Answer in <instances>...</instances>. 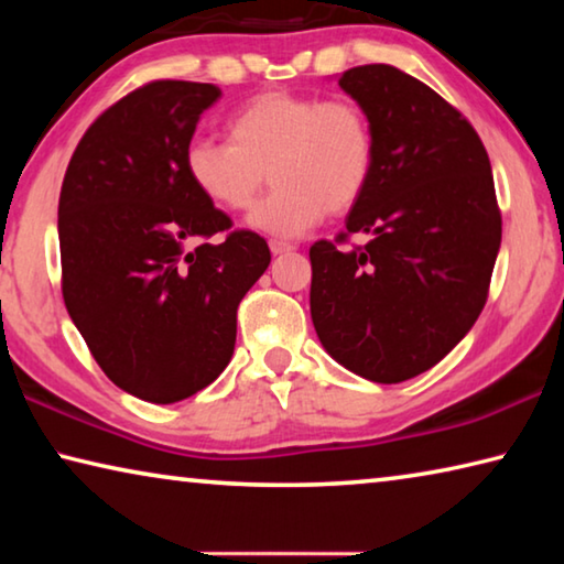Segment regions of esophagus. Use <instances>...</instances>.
Instances as JSON below:
<instances>
[{
  "instance_id": "34e87169",
  "label": "esophagus",
  "mask_w": 564,
  "mask_h": 564,
  "mask_svg": "<svg viewBox=\"0 0 564 564\" xmlns=\"http://www.w3.org/2000/svg\"><path fill=\"white\" fill-rule=\"evenodd\" d=\"M269 246H271V253H273V256H281V253H291V251H293V248H295L293 243H285V241H271Z\"/></svg>"
}]
</instances>
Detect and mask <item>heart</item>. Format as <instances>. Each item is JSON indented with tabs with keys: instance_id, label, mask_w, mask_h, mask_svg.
Listing matches in <instances>:
<instances>
[{
	"instance_id": "b5f03b06",
	"label": "heart",
	"mask_w": 564,
	"mask_h": 564,
	"mask_svg": "<svg viewBox=\"0 0 564 564\" xmlns=\"http://www.w3.org/2000/svg\"><path fill=\"white\" fill-rule=\"evenodd\" d=\"M228 141L194 139L184 169L194 188L224 212H248L265 174L269 198L251 214L263 234L293 238L356 206L373 178L376 133L350 99L263 91L226 121Z\"/></svg>"
}]
</instances>
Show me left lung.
<instances>
[{
  "label": "left lung",
  "mask_w": 564,
  "mask_h": 564,
  "mask_svg": "<svg viewBox=\"0 0 564 564\" xmlns=\"http://www.w3.org/2000/svg\"><path fill=\"white\" fill-rule=\"evenodd\" d=\"M338 87L376 133L373 178L346 234L311 246V318L343 368L403 383L441 362L488 301L502 218L488 151L460 111L390 64ZM350 232L366 247L343 249Z\"/></svg>",
  "instance_id": "left-lung-1"
}]
</instances>
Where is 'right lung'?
Returning <instances> with one entry per match:
<instances>
[{"label": "right lung", "mask_w": 564, "mask_h": 564, "mask_svg": "<svg viewBox=\"0 0 564 564\" xmlns=\"http://www.w3.org/2000/svg\"><path fill=\"white\" fill-rule=\"evenodd\" d=\"M218 97L198 82L133 89L84 133L59 194L66 311L111 383L159 405L224 373L238 303L271 263L269 243L231 231L186 176Z\"/></svg>", "instance_id": "obj_1"}]
</instances>
